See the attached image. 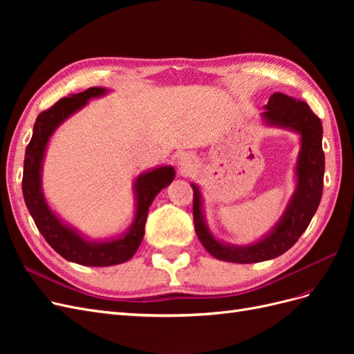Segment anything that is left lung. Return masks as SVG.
<instances>
[{
    "instance_id": "1",
    "label": "left lung",
    "mask_w": 354,
    "mask_h": 354,
    "mask_svg": "<svg viewBox=\"0 0 354 354\" xmlns=\"http://www.w3.org/2000/svg\"><path fill=\"white\" fill-rule=\"evenodd\" d=\"M264 120L273 125L292 128L301 134L298 156L297 192L281 223L263 241L250 246H227L214 239L203 223L199 189L194 187V223L198 239L212 257L230 263H259L286 252L308 227L322 198L325 153L322 151V122L306 102L294 100L282 93L270 95L264 106Z\"/></svg>"
}]
</instances>
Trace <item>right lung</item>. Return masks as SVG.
<instances>
[{
	"instance_id": "right-lung-1",
	"label": "right lung",
	"mask_w": 354,
	"mask_h": 354,
	"mask_svg": "<svg viewBox=\"0 0 354 354\" xmlns=\"http://www.w3.org/2000/svg\"><path fill=\"white\" fill-rule=\"evenodd\" d=\"M106 90L91 87L82 93L73 94L72 97H63L51 108L42 111L34 125V134L25 152L22 190L26 207L34 218L38 230L48 242V245L60 254L63 259L82 266L103 267L120 264L130 260L142 243L145 236V224L149 214V207L160 190L167 187L174 178L173 167H160L151 173L140 176L136 181L137 211L136 220L130 232L120 239L109 242H87L78 233L66 227L55 214L50 211L44 196L41 194V164L44 158L46 146L55 128L66 118L78 111L91 97L104 94Z\"/></svg>"
}]
</instances>
